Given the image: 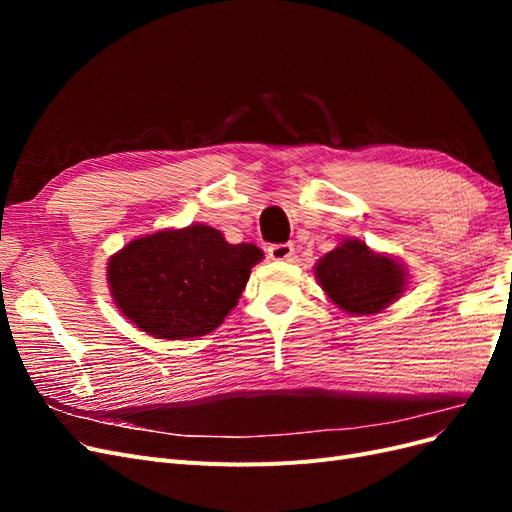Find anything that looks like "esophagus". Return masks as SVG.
Returning <instances> with one entry per match:
<instances>
[{"label":"esophagus","instance_id":"obj_1","mask_svg":"<svg viewBox=\"0 0 512 512\" xmlns=\"http://www.w3.org/2000/svg\"><path fill=\"white\" fill-rule=\"evenodd\" d=\"M267 252L273 260H290V256L294 254V245L292 243H273V245H269Z\"/></svg>","mask_w":512,"mask_h":512}]
</instances>
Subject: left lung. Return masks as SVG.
Wrapping results in <instances>:
<instances>
[{
  "label": "left lung",
  "mask_w": 512,
  "mask_h": 512,
  "mask_svg": "<svg viewBox=\"0 0 512 512\" xmlns=\"http://www.w3.org/2000/svg\"><path fill=\"white\" fill-rule=\"evenodd\" d=\"M316 277L327 297L348 314H378L406 288V269L391 256L374 254L359 239H346L322 256Z\"/></svg>",
  "instance_id": "1"
}]
</instances>
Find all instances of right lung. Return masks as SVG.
Segmentation results:
<instances>
[{
  "label": "right lung",
  "instance_id": "1",
  "mask_svg": "<svg viewBox=\"0 0 512 512\" xmlns=\"http://www.w3.org/2000/svg\"><path fill=\"white\" fill-rule=\"evenodd\" d=\"M262 252L232 245L220 230L192 224L130 241L108 262L119 312L158 339H185L218 329L239 303Z\"/></svg>",
  "mask_w": 512,
  "mask_h": 512
}]
</instances>
